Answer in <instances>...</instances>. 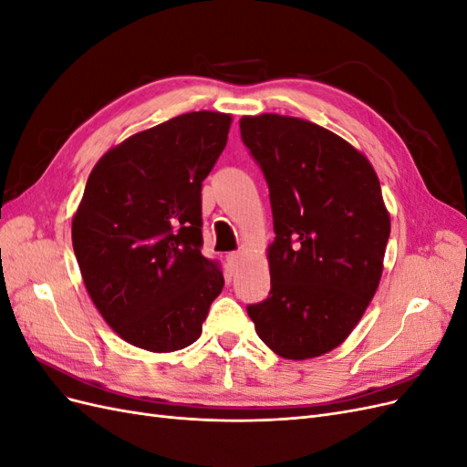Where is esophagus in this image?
<instances>
[{
	"label": "esophagus",
	"instance_id": "1",
	"mask_svg": "<svg viewBox=\"0 0 467 467\" xmlns=\"http://www.w3.org/2000/svg\"><path fill=\"white\" fill-rule=\"evenodd\" d=\"M244 259V253L242 251H234V253H230L228 255V263L232 265V266H237V263Z\"/></svg>",
	"mask_w": 467,
	"mask_h": 467
}]
</instances>
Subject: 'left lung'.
I'll return each instance as SVG.
<instances>
[{"instance_id":"8db88e82","label":"left lung","mask_w":467,"mask_h":467,"mask_svg":"<svg viewBox=\"0 0 467 467\" xmlns=\"http://www.w3.org/2000/svg\"><path fill=\"white\" fill-rule=\"evenodd\" d=\"M271 192V292L247 306L261 341L288 360L325 355L357 327L378 290L389 212L366 155L304 119L239 120Z\"/></svg>"}]
</instances>
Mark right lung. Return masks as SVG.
Returning a JSON list of instances; mask_svg holds the SVG:
<instances>
[{"instance_id": "add662e5", "label": "right lung", "mask_w": 467, "mask_h": 467, "mask_svg": "<svg viewBox=\"0 0 467 467\" xmlns=\"http://www.w3.org/2000/svg\"><path fill=\"white\" fill-rule=\"evenodd\" d=\"M232 115L199 110L136 132L93 167L72 220L83 285L126 343L173 352L202 333L223 288L202 247V181Z\"/></svg>"}]
</instances>
